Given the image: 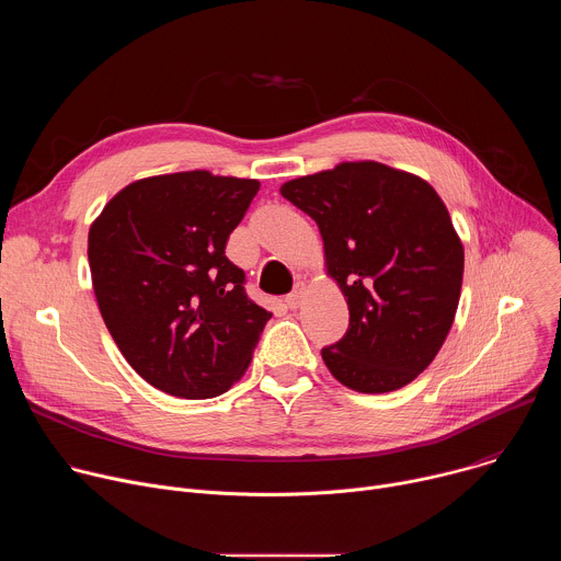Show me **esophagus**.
I'll list each match as a JSON object with an SVG mask.
<instances>
[{
	"label": "esophagus",
	"instance_id": "1",
	"mask_svg": "<svg viewBox=\"0 0 561 561\" xmlns=\"http://www.w3.org/2000/svg\"><path fill=\"white\" fill-rule=\"evenodd\" d=\"M304 295H306V286H304V282H299V284L293 288V293L286 295L288 308H299L301 301H304Z\"/></svg>",
	"mask_w": 561,
	"mask_h": 561
}]
</instances>
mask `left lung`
Instances as JSON below:
<instances>
[{
  "instance_id": "8db88e82",
  "label": "left lung",
  "mask_w": 561,
  "mask_h": 561,
  "mask_svg": "<svg viewBox=\"0 0 561 561\" xmlns=\"http://www.w3.org/2000/svg\"><path fill=\"white\" fill-rule=\"evenodd\" d=\"M279 193L314 219L348 301L346 335L322 348L333 377L357 392L411 383L439 353L461 290L463 249L439 195L377 162H344Z\"/></svg>"
}]
</instances>
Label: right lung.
Instances as JSON below:
<instances>
[{"label":"right lung","mask_w":561,"mask_h":561,"mask_svg":"<svg viewBox=\"0 0 561 561\" xmlns=\"http://www.w3.org/2000/svg\"><path fill=\"white\" fill-rule=\"evenodd\" d=\"M257 180L208 171L157 175L119 191L93 221L89 264L100 312L126 362L184 399L244 375L271 312L226 257Z\"/></svg>","instance_id":"1"}]
</instances>
